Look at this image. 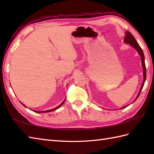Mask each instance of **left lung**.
<instances>
[{"mask_svg": "<svg viewBox=\"0 0 154 154\" xmlns=\"http://www.w3.org/2000/svg\"><path fill=\"white\" fill-rule=\"evenodd\" d=\"M124 42H125L126 44H129L131 46H132L135 49V50L138 51V53L139 54V55H140V57H141V60H142V67H143V83L141 87H140V91L138 93V96L136 97V99L134 100V101L138 99V97L140 96V93H141V91L142 90V88L143 87V85L145 83V81L146 79V65H145V61H144V55H143V51L142 50L141 47L140 46L139 44L137 41L136 40V39L134 38V37L133 36V35L130 33V32H126V35H125V38H124ZM126 106H124L121 108L120 109H124V108H126Z\"/></svg>", "mask_w": 154, "mask_h": 154, "instance_id": "8db88e82", "label": "left lung"}]
</instances>
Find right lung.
Returning a JSON list of instances; mask_svg holds the SVG:
<instances>
[{
    "label": "right lung",
    "mask_w": 154,
    "mask_h": 154,
    "mask_svg": "<svg viewBox=\"0 0 154 154\" xmlns=\"http://www.w3.org/2000/svg\"><path fill=\"white\" fill-rule=\"evenodd\" d=\"M65 100H64L63 102H62L60 105H59L58 106H57V107H55V108H54V109H51V110H45V111H34V110H33V111H34V112H38V113H44V112H51V111H54V110H55L56 109H59V108L60 107H61L62 105H63V104L64 103V102H65ZM22 105H24V106H26L24 104H22Z\"/></svg>",
    "instance_id": "right-lung-1"
}]
</instances>
